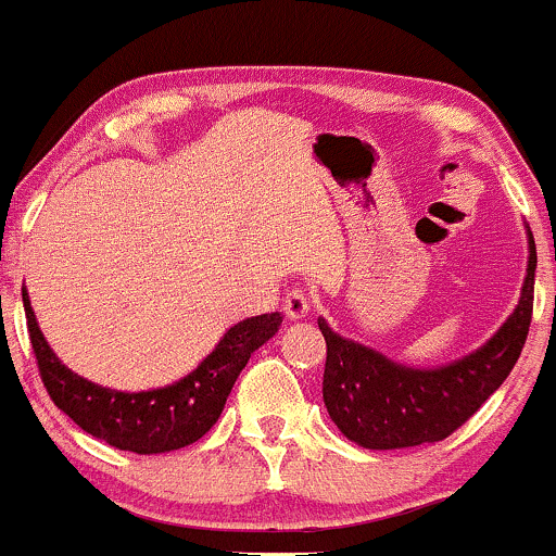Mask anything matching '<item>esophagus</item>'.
Masks as SVG:
<instances>
[{"instance_id":"1","label":"esophagus","mask_w":556,"mask_h":556,"mask_svg":"<svg viewBox=\"0 0 556 556\" xmlns=\"http://www.w3.org/2000/svg\"><path fill=\"white\" fill-rule=\"evenodd\" d=\"M283 312L289 320H302V317H307L309 312V299L304 291H289L283 299Z\"/></svg>"}]
</instances>
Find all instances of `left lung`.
<instances>
[{
    "mask_svg": "<svg viewBox=\"0 0 556 556\" xmlns=\"http://www.w3.org/2000/svg\"><path fill=\"white\" fill-rule=\"evenodd\" d=\"M526 236L528 267L513 315L483 346L446 365H402L372 346L344 339L317 317L328 346L323 402L349 441L376 452L435 444L476 415L504 383L520 357L533 315L535 241L528 226Z\"/></svg>",
    "mask_w": 556,
    "mask_h": 556,
    "instance_id": "8db88e82",
    "label": "left lung"
}]
</instances>
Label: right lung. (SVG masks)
Masks as SVG:
<instances>
[{
	"label": "right lung",
	"mask_w": 556,
	"mask_h": 556,
	"mask_svg": "<svg viewBox=\"0 0 556 556\" xmlns=\"http://www.w3.org/2000/svg\"><path fill=\"white\" fill-rule=\"evenodd\" d=\"M23 307L30 346L52 402L93 439L136 454H165L202 439L220 417L249 357L270 341L283 323L280 312L247 317L230 326L207 357L176 383L149 391H117L62 365L43 339L26 289Z\"/></svg>",
	"instance_id": "right-lung-1"
}]
</instances>
